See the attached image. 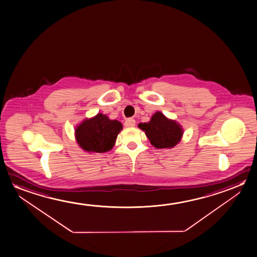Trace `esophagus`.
Returning a JSON list of instances; mask_svg holds the SVG:
<instances>
[{"instance_id": "obj_1", "label": "esophagus", "mask_w": 257, "mask_h": 257, "mask_svg": "<svg viewBox=\"0 0 257 257\" xmlns=\"http://www.w3.org/2000/svg\"><path fill=\"white\" fill-rule=\"evenodd\" d=\"M124 125L126 127H132V126H134L136 125V120H135L134 118H127L125 123H124Z\"/></svg>"}]
</instances>
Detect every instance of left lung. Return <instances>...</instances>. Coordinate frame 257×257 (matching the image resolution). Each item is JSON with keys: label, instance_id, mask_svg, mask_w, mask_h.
Segmentation results:
<instances>
[{"label": "left lung", "instance_id": "8db88e82", "mask_svg": "<svg viewBox=\"0 0 257 257\" xmlns=\"http://www.w3.org/2000/svg\"><path fill=\"white\" fill-rule=\"evenodd\" d=\"M139 127L146 132L152 145L159 149L175 147L183 135L179 123L166 118L160 111L152 116L149 122L139 123Z\"/></svg>", "mask_w": 257, "mask_h": 257}]
</instances>
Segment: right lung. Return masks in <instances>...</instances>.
Instances as JSON below:
<instances>
[{"label":"right lung","mask_w":257,"mask_h":257,"mask_svg":"<svg viewBox=\"0 0 257 257\" xmlns=\"http://www.w3.org/2000/svg\"><path fill=\"white\" fill-rule=\"evenodd\" d=\"M122 124L108 116L98 113L91 118H86L75 130L78 146L88 153H105L115 145Z\"/></svg>","instance_id":"add662e5"}]
</instances>
